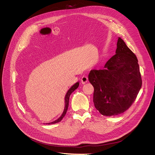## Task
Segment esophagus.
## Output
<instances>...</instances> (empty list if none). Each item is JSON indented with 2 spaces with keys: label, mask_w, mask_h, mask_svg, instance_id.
<instances>
[{
  "label": "esophagus",
  "mask_w": 155,
  "mask_h": 155,
  "mask_svg": "<svg viewBox=\"0 0 155 155\" xmlns=\"http://www.w3.org/2000/svg\"><path fill=\"white\" fill-rule=\"evenodd\" d=\"M81 82L83 84H85L86 82H88V77L86 75H83L82 77L81 78Z\"/></svg>",
  "instance_id": "obj_1"
}]
</instances>
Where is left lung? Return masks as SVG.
<instances>
[{
  "label": "left lung",
  "instance_id": "obj_1",
  "mask_svg": "<svg viewBox=\"0 0 155 155\" xmlns=\"http://www.w3.org/2000/svg\"><path fill=\"white\" fill-rule=\"evenodd\" d=\"M116 53L103 68L92 70L88 75L94 88V105L105 116H116L127 110L142 85L137 57L120 38Z\"/></svg>",
  "mask_w": 155,
  "mask_h": 155
}]
</instances>
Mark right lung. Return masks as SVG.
I'll list each match as a JSON object with an SVG mask.
<instances>
[{
  "instance_id": "obj_1",
  "label": "right lung",
  "mask_w": 155,
  "mask_h": 155,
  "mask_svg": "<svg viewBox=\"0 0 155 155\" xmlns=\"http://www.w3.org/2000/svg\"><path fill=\"white\" fill-rule=\"evenodd\" d=\"M79 85V83L77 82L76 83L75 85H73L70 89L68 90V91L67 92V94H66V96H65V98H64V101H65V105H64V111L62 114V115L61 116V117L58 119L57 120L52 122V123H47L48 124H55V123H59V122H60L63 118L64 117L65 114H66L67 113V109H68V104H69V99H70V95L71 94V93L74 91L75 89H77L78 88Z\"/></svg>"
}]
</instances>
